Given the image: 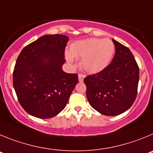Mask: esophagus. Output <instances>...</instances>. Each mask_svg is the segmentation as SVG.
<instances>
[{
	"label": "esophagus",
	"mask_w": 153,
	"mask_h": 153,
	"mask_svg": "<svg viewBox=\"0 0 153 153\" xmlns=\"http://www.w3.org/2000/svg\"><path fill=\"white\" fill-rule=\"evenodd\" d=\"M85 75H83V74H79V75H78V80H79V82H83V80H84V78H85Z\"/></svg>",
	"instance_id": "obj_1"
}]
</instances>
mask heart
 I'll use <instances>...</instances> for the list:
<instances>
[{"label":"heart","mask_w":153,"mask_h":153,"mask_svg":"<svg viewBox=\"0 0 153 153\" xmlns=\"http://www.w3.org/2000/svg\"><path fill=\"white\" fill-rule=\"evenodd\" d=\"M115 52V46L110 39H89L78 40L70 46V53L65 54L68 63L82 59V68L89 73H97L109 65Z\"/></svg>","instance_id":"obj_1"}]
</instances>
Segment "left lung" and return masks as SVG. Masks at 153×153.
<instances>
[{"instance_id": "1", "label": "left lung", "mask_w": 153, "mask_h": 153, "mask_svg": "<svg viewBox=\"0 0 153 153\" xmlns=\"http://www.w3.org/2000/svg\"><path fill=\"white\" fill-rule=\"evenodd\" d=\"M115 54L104 69L84 79L86 95L94 109L116 116L130 109L137 95L140 69L131 51L113 39Z\"/></svg>"}]
</instances>
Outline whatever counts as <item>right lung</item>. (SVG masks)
<instances>
[{
    "label": "right lung",
    "instance_id": "1",
    "mask_svg": "<svg viewBox=\"0 0 153 153\" xmlns=\"http://www.w3.org/2000/svg\"><path fill=\"white\" fill-rule=\"evenodd\" d=\"M67 36L45 35L23 48L13 73L18 101L29 114L53 117L66 106L78 84V74L63 71Z\"/></svg>",
    "mask_w": 153,
    "mask_h": 153
}]
</instances>
